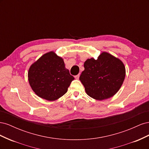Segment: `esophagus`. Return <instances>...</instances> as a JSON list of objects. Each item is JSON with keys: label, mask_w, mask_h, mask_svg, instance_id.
Here are the masks:
<instances>
[{"label": "esophagus", "mask_w": 149, "mask_h": 149, "mask_svg": "<svg viewBox=\"0 0 149 149\" xmlns=\"http://www.w3.org/2000/svg\"><path fill=\"white\" fill-rule=\"evenodd\" d=\"M79 74H77V75H76L75 76H74V78L76 79H79Z\"/></svg>", "instance_id": "obj_1"}]
</instances>
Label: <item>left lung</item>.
Wrapping results in <instances>:
<instances>
[{"instance_id":"8db88e82","label":"left lung","mask_w":149,"mask_h":149,"mask_svg":"<svg viewBox=\"0 0 149 149\" xmlns=\"http://www.w3.org/2000/svg\"><path fill=\"white\" fill-rule=\"evenodd\" d=\"M79 80L88 96L102 101L113 96L123 84L125 76L124 65L118 58L102 52L95 60L88 59Z\"/></svg>"}]
</instances>
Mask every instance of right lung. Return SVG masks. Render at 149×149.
<instances>
[{"instance_id": "1", "label": "right lung", "mask_w": 149, "mask_h": 149, "mask_svg": "<svg viewBox=\"0 0 149 149\" xmlns=\"http://www.w3.org/2000/svg\"><path fill=\"white\" fill-rule=\"evenodd\" d=\"M28 78L35 93L49 101L63 96L74 79L65 68L63 59L53 52L44 54L30 66Z\"/></svg>"}]
</instances>
